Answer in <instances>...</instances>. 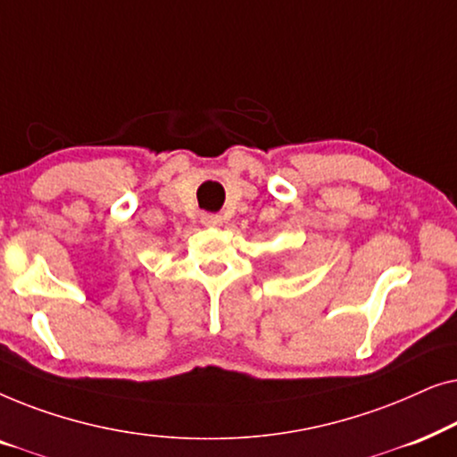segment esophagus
I'll use <instances>...</instances> for the list:
<instances>
[{
  "instance_id": "34e87169",
  "label": "esophagus",
  "mask_w": 457,
  "mask_h": 457,
  "mask_svg": "<svg viewBox=\"0 0 457 457\" xmlns=\"http://www.w3.org/2000/svg\"><path fill=\"white\" fill-rule=\"evenodd\" d=\"M202 224L204 227H220L222 218L218 214H202Z\"/></svg>"
}]
</instances>
